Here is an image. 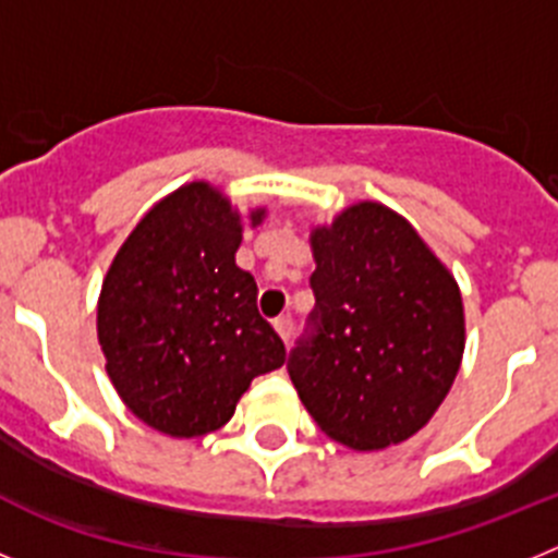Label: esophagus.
<instances>
[{
  "label": "esophagus",
  "instance_id": "obj_1",
  "mask_svg": "<svg viewBox=\"0 0 558 558\" xmlns=\"http://www.w3.org/2000/svg\"><path fill=\"white\" fill-rule=\"evenodd\" d=\"M274 329L279 338L290 340V335H293V318H290V315H279V318L274 322Z\"/></svg>",
  "mask_w": 558,
  "mask_h": 558
}]
</instances>
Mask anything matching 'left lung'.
I'll return each instance as SVG.
<instances>
[{
    "label": "left lung",
    "mask_w": 558,
    "mask_h": 558,
    "mask_svg": "<svg viewBox=\"0 0 558 558\" xmlns=\"http://www.w3.org/2000/svg\"><path fill=\"white\" fill-rule=\"evenodd\" d=\"M315 310L288 357L304 408L352 450L430 422L463 357L458 282L402 215L360 201L310 234Z\"/></svg>",
    "instance_id": "8db88e82"
}]
</instances>
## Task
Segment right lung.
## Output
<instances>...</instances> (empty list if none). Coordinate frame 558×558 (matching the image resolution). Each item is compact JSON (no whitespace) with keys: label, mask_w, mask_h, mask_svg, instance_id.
<instances>
[{"label":"right lung","mask_w":558,"mask_h":558,"mask_svg":"<svg viewBox=\"0 0 558 558\" xmlns=\"http://www.w3.org/2000/svg\"><path fill=\"white\" fill-rule=\"evenodd\" d=\"M265 209H251L259 226ZM243 215L206 181L179 186L128 234L102 279L97 340L128 411L172 438L234 416L251 379L284 363V343L236 268Z\"/></svg>","instance_id":"1"}]
</instances>
